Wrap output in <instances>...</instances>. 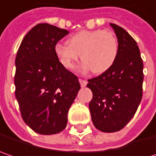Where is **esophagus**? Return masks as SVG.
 Listing matches in <instances>:
<instances>
[{"instance_id": "esophagus-1", "label": "esophagus", "mask_w": 156, "mask_h": 156, "mask_svg": "<svg viewBox=\"0 0 156 156\" xmlns=\"http://www.w3.org/2000/svg\"><path fill=\"white\" fill-rule=\"evenodd\" d=\"M79 83H80V86L82 87H85L87 86V80H84V79H79Z\"/></svg>"}]
</instances>
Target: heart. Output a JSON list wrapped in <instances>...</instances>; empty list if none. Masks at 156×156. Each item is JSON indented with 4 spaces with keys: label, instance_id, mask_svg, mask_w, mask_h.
I'll list each match as a JSON object with an SVG mask.
<instances>
[{
    "label": "heart",
    "instance_id": "1",
    "mask_svg": "<svg viewBox=\"0 0 156 156\" xmlns=\"http://www.w3.org/2000/svg\"><path fill=\"white\" fill-rule=\"evenodd\" d=\"M67 43H57L55 54L68 69H74L80 56L82 72L92 69L95 74H101L112 67L118 54L117 39L109 31H80L70 36Z\"/></svg>",
    "mask_w": 156,
    "mask_h": 156
}]
</instances>
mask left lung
Returning <instances> with one entry per match:
<instances>
[{"mask_svg": "<svg viewBox=\"0 0 156 156\" xmlns=\"http://www.w3.org/2000/svg\"><path fill=\"white\" fill-rule=\"evenodd\" d=\"M118 41V54L112 67L88 80L93 92L89 103L92 121L103 133L123 129L141 101L143 62L139 47L124 28L110 23Z\"/></svg>", "mask_w": 156, "mask_h": 156, "instance_id": "1", "label": "left lung"}]
</instances>
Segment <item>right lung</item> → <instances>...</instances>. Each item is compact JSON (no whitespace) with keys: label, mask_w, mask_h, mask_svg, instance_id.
<instances>
[{"label":"right lung","mask_w":156,"mask_h":156,"mask_svg":"<svg viewBox=\"0 0 156 156\" xmlns=\"http://www.w3.org/2000/svg\"><path fill=\"white\" fill-rule=\"evenodd\" d=\"M67 34L69 31L49 23L35 25L24 36L15 61V94L23 120L42 135L65 129L80 89L77 76L55 54V46Z\"/></svg>","instance_id":"obj_1"}]
</instances>
